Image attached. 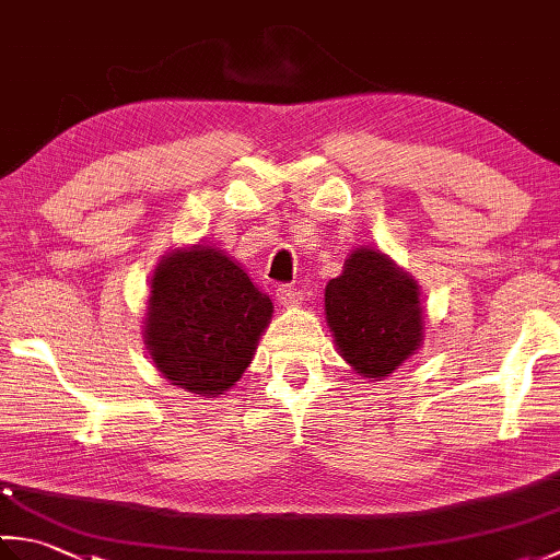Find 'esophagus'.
I'll return each instance as SVG.
<instances>
[{"label":"esophagus","instance_id":"obj_1","mask_svg":"<svg viewBox=\"0 0 560 560\" xmlns=\"http://www.w3.org/2000/svg\"><path fill=\"white\" fill-rule=\"evenodd\" d=\"M277 301L281 305H299L303 301V295L299 289L289 287V283H281V287H277Z\"/></svg>","mask_w":560,"mask_h":560}]
</instances>
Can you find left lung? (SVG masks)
Segmentation results:
<instances>
[{"instance_id":"1","label":"left lung","mask_w":560,"mask_h":560,"mask_svg":"<svg viewBox=\"0 0 560 560\" xmlns=\"http://www.w3.org/2000/svg\"><path fill=\"white\" fill-rule=\"evenodd\" d=\"M325 311L341 355L365 377H385L419 347L416 283L377 249H353L327 283Z\"/></svg>"}]
</instances>
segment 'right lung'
<instances>
[{
  "label": "right lung",
  "mask_w": 560,
  "mask_h": 560,
  "mask_svg": "<svg viewBox=\"0 0 560 560\" xmlns=\"http://www.w3.org/2000/svg\"><path fill=\"white\" fill-rule=\"evenodd\" d=\"M269 295L221 249L173 253L153 273L147 343L159 371L195 395H223L253 361Z\"/></svg>",
  "instance_id": "right-lung-1"
}]
</instances>
